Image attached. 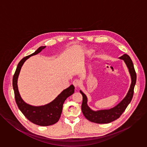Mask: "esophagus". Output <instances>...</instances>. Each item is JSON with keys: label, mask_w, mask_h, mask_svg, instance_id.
<instances>
[{"label": "esophagus", "mask_w": 147, "mask_h": 147, "mask_svg": "<svg viewBox=\"0 0 147 147\" xmlns=\"http://www.w3.org/2000/svg\"><path fill=\"white\" fill-rule=\"evenodd\" d=\"M73 84L74 85V86L76 87V88H77L78 87H79L80 84V82L79 81V80H74V81L73 82Z\"/></svg>", "instance_id": "obj_1"}]
</instances>
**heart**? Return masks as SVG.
I'll list each match as a JSON object with an SVG mask.
<instances>
[{
	"instance_id": "heart-1",
	"label": "heart",
	"mask_w": 147,
	"mask_h": 147,
	"mask_svg": "<svg viewBox=\"0 0 147 147\" xmlns=\"http://www.w3.org/2000/svg\"><path fill=\"white\" fill-rule=\"evenodd\" d=\"M94 52V50L92 49H88L87 51H86V53L87 55H91Z\"/></svg>"
}]
</instances>
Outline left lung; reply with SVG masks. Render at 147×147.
<instances>
[{
    "label": "left lung",
    "mask_w": 147,
    "mask_h": 147,
    "mask_svg": "<svg viewBox=\"0 0 147 147\" xmlns=\"http://www.w3.org/2000/svg\"><path fill=\"white\" fill-rule=\"evenodd\" d=\"M119 59L123 60L125 63L129 70L131 82L126 95L116 106L111 109L94 111L88 105V98L86 94L81 90H80V93L82 95V103L81 105L82 112L86 118L91 122L98 124H105L109 123L116 120L126 109L133 98L134 88L137 78L133 61L130 56L127 54H124L119 57Z\"/></svg>",
    "instance_id": "8db88e82"
}]
</instances>
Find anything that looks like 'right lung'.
<instances>
[{"mask_svg": "<svg viewBox=\"0 0 147 147\" xmlns=\"http://www.w3.org/2000/svg\"><path fill=\"white\" fill-rule=\"evenodd\" d=\"M45 47V46L39 47L35 52L21 60L17 65L13 78V87L14 91L15 99L19 109L28 120L40 126L51 125L59 121L62 112L63 105L67 98L74 94L75 88L73 85H71L69 87L61 91L52 102L45 105L32 106L26 103L22 99L20 94L17 85L18 78L21 69L28 59L32 56L40 53Z\"/></svg>", "mask_w": 147, "mask_h": 147, "instance_id": "add662e5", "label": "right lung"}]
</instances>
